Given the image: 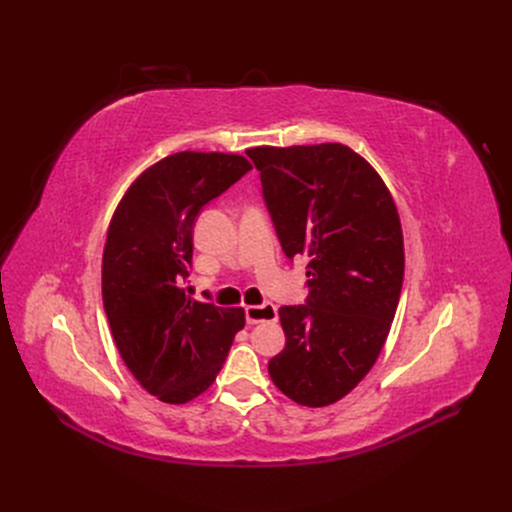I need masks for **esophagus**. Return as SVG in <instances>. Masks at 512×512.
Here are the masks:
<instances>
[{
  "label": "esophagus",
  "mask_w": 512,
  "mask_h": 512,
  "mask_svg": "<svg viewBox=\"0 0 512 512\" xmlns=\"http://www.w3.org/2000/svg\"><path fill=\"white\" fill-rule=\"evenodd\" d=\"M246 321H248V325L264 323V321H277V306H273V304L246 306Z\"/></svg>",
  "instance_id": "1"
}]
</instances>
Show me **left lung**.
<instances>
[{"label":"left lung","instance_id":"1","mask_svg":"<svg viewBox=\"0 0 512 512\" xmlns=\"http://www.w3.org/2000/svg\"><path fill=\"white\" fill-rule=\"evenodd\" d=\"M287 258L306 256L308 298L281 306V392L310 408L342 400L385 344L404 279L398 208L377 170L342 143L252 148Z\"/></svg>","mask_w":512,"mask_h":512}]
</instances>
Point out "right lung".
Segmentation results:
<instances>
[{"instance_id":"right-lung-1","label":"right lung","mask_w":512,"mask_h":512,"mask_svg":"<svg viewBox=\"0 0 512 512\" xmlns=\"http://www.w3.org/2000/svg\"><path fill=\"white\" fill-rule=\"evenodd\" d=\"M252 170L239 154L179 152L145 168L114 210L102 298L114 344L139 385L166 404L204 394L246 325L243 308L183 289L200 210Z\"/></svg>"}]
</instances>
